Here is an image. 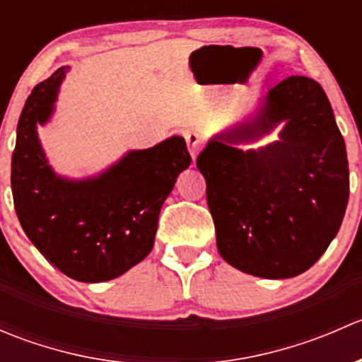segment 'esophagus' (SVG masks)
I'll return each mask as SVG.
<instances>
[{
    "label": "esophagus",
    "mask_w": 362,
    "mask_h": 362,
    "mask_svg": "<svg viewBox=\"0 0 362 362\" xmlns=\"http://www.w3.org/2000/svg\"><path fill=\"white\" fill-rule=\"evenodd\" d=\"M185 141H187L189 154H191L192 159H196V156H198V152L203 147V138L196 133H187L185 134Z\"/></svg>",
    "instance_id": "obj_1"
}]
</instances>
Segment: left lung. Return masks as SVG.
Wrapping results in <instances>:
<instances>
[{"label": "left lung", "instance_id": "left-lung-1", "mask_svg": "<svg viewBox=\"0 0 362 362\" xmlns=\"http://www.w3.org/2000/svg\"><path fill=\"white\" fill-rule=\"evenodd\" d=\"M282 119L281 140L259 151L240 143ZM196 166L206 180L217 249L236 269L291 279L312 268L337 236L349 203V160L319 82L287 76L254 119L215 136Z\"/></svg>", "mask_w": 362, "mask_h": 362}]
</instances>
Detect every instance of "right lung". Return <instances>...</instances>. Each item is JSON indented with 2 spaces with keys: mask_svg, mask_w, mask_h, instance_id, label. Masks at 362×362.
<instances>
[{
  "mask_svg": "<svg viewBox=\"0 0 362 362\" xmlns=\"http://www.w3.org/2000/svg\"><path fill=\"white\" fill-rule=\"evenodd\" d=\"M66 69L38 83L21 113L12 154L13 206L33 245L59 272L78 282H107L152 250L160 206L191 156L184 138L173 136L129 152L98 178L57 177L40 147L36 124L49 120Z\"/></svg>",
  "mask_w": 362,
  "mask_h": 362,
  "instance_id": "right-lung-1",
  "label": "right lung"
}]
</instances>
